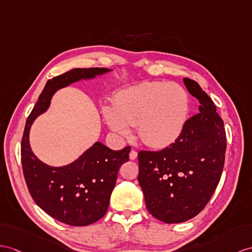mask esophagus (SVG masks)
<instances>
[{
    "mask_svg": "<svg viewBox=\"0 0 252 252\" xmlns=\"http://www.w3.org/2000/svg\"><path fill=\"white\" fill-rule=\"evenodd\" d=\"M137 156H138V153L134 151V150H131L130 151V153H129V158H130V160H134V159L137 158Z\"/></svg>",
    "mask_w": 252,
    "mask_h": 252,
    "instance_id": "1",
    "label": "esophagus"
}]
</instances>
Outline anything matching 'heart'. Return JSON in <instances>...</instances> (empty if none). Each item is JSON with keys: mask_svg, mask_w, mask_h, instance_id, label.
I'll return each instance as SVG.
<instances>
[{"mask_svg": "<svg viewBox=\"0 0 252 252\" xmlns=\"http://www.w3.org/2000/svg\"><path fill=\"white\" fill-rule=\"evenodd\" d=\"M190 111V96L180 84L143 82L119 92L114 106L102 112L108 126L128 137L138 126L141 141L151 147L167 146L181 136Z\"/></svg>", "mask_w": 252, "mask_h": 252, "instance_id": "obj_1", "label": "heart"}]
</instances>
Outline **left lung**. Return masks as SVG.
Wrapping results in <instances>:
<instances>
[{"label":"left lung","instance_id":"8db88e82","mask_svg":"<svg viewBox=\"0 0 252 252\" xmlns=\"http://www.w3.org/2000/svg\"><path fill=\"white\" fill-rule=\"evenodd\" d=\"M183 81L199 100L198 113L187 120L174 143L138 154L147 211L165 223L187 221L203 210L221 177L226 149L223 121L211 97L193 80Z\"/></svg>","mask_w":252,"mask_h":252}]
</instances>
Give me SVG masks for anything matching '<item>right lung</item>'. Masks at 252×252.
<instances>
[{
    "mask_svg": "<svg viewBox=\"0 0 252 252\" xmlns=\"http://www.w3.org/2000/svg\"><path fill=\"white\" fill-rule=\"evenodd\" d=\"M111 70L98 67L73 68L49 80L24 128L21 161L29 191L49 216L69 225H89L105 216L119 170L129 159L130 146L113 151L95 142L71 163L51 167L39 160L31 149L30 130L36 118L47 111L58 90Z\"/></svg>",
    "mask_w": 252,
    "mask_h": 252,
    "instance_id": "right-lung-1",
    "label": "right lung"
}]
</instances>
